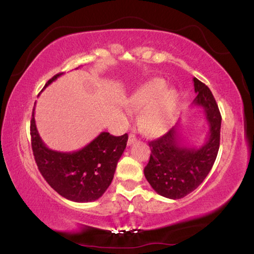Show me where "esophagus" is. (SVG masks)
<instances>
[{
    "mask_svg": "<svg viewBox=\"0 0 254 254\" xmlns=\"http://www.w3.org/2000/svg\"><path fill=\"white\" fill-rule=\"evenodd\" d=\"M137 141V138H136V136L134 135V134H130L129 135V137H128V141H127V145L128 146H131L132 144H135Z\"/></svg>",
    "mask_w": 254,
    "mask_h": 254,
    "instance_id": "esophagus-1",
    "label": "esophagus"
}]
</instances>
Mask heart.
I'll use <instances>...</instances> for the list:
<instances>
[{
    "instance_id": "heart-1",
    "label": "heart",
    "mask_w": 254,
    "mask_h": 254,
    "mask_svg": "<svg viewBox=\"0 0 254 254\" xmlns=\"http://www.w3.org/2000/svg\"><path fill=\"white\" fill-rule=\"evenodd\" d=\"M165 81L154 79L144 83L131 93L127 100L130 110L142 109L138 116V126L144 134L159 136L172 126L177 93L165 88Z\"/></svg>"
}]
</instances>
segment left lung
Returning a JSON list of instances; mask_svg holds the SVG:
<instances>
[{
	"label": "left lung",
	"mask_w": 254,
	"mask_h": 254,
	"mask_svg": "<svg viewBox=\"0 0 254 254\" xmlns=\"http://www.w3.org/2000/svg\"><path fill=\"white\" fill-rule=\"evenodd\" d=\"M196 98L193 105L204 109L210 126L206 143L201 147L182 144L179 126L159 138L148 141L149 162L144 170L146 180L164 197L179 199L196 190L205 180L220 148L221 114L206 84L194 78Z\"/></svg>",
	"instance_id": "1"
}]
</instances>
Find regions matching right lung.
Listing matches in <instances>:
<instances>
[{
	"mask_svg": "<svg viewBox=\"0 0 254 254\" xmlns=\"http://www.w3.org/2000/svg\"><path fill=\"white\" fill-rule=\"evenodd\" d=\"M61 74L58 73L49 80L46 87ZM30 135L35 163L43 179L61 196L78 203L92 202L102 196L111 184L128 140L127 134L116 137L104 131L77 152L52 150L44 145L39 135L34 108Z\"/></svg>",
	"mask_w": 254,
	"mask_h": 254,
	"instance_id": "1",
	"label": "right lung"
}]
</instances>
